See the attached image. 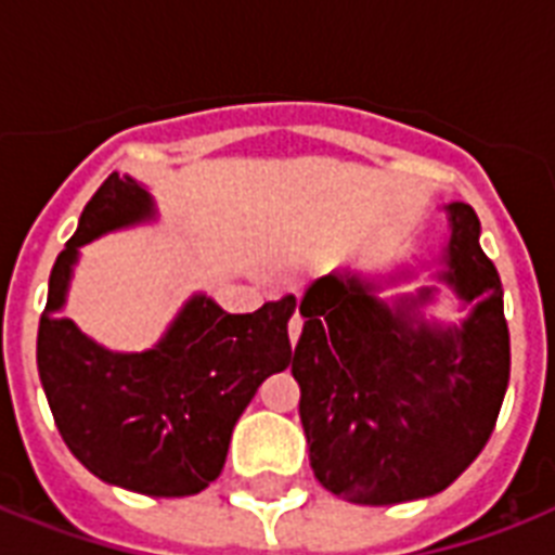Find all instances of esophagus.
Returning <instances> with one entry per match:
<instances>
[{"label": "esophagus", "mask_w": 555, "mask_h": 555, "mask_svg": "<svg viewBox=\"0 0 555 555\" xmlns=\"http://www.w3.org/2000/svg\"><path fill=\"white\" fill-rule=\"evenodd\" d=\"M299 334H302V317H299V311L291 317V322H287V337H291V343L296 346V339H299Z\"/></svg>", "instance_id": "esophagus-1"}]
</instances>
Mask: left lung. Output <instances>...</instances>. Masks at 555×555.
I'll return each instance as SVG.
<instances>
[{
  "label": "left lung",
  "mask_w": 555,
  "mask_h": 555,
  "mask_svg": "<svg viewBox=\"0 0 555 555\" xmlns=\"http://www.w3.org/2000/svg\"><path fill=\"white\" fill-rule=\"evenodd\" d=\"M438 282L473 311L461 325L421 317L435 287L379 299V282L334 270L308 285L294 371L317 481L388 507L447 490L487 447L509 383V331L481 221L452 201ZM397 279V276H395Z\"/></svg>",
  "instance_id": "left-lung-1"
}]
</instances>
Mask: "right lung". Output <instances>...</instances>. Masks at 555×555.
<instances>
[{
	"label": "right lung",
	"mask_w": 555,
	"mask_h": 555,
	"mask_svg": "<svg viewBox=\"0 0 555 555\" xmlns=\"http://www.w3.org/2000/svg\"><path fill=\"white\" fill-rule=\"evenodd\" d=\"M152 218L155 201L129 176L112 172L91 195L48 279L37 369L65 447L91 475L141 495L181 499L221 475L235 421L256 388L291 363L296 299L227 313L195 294L150 351L98 346L63 317L80 247Z\"/></svg>",
	"instance_id": "add662e5"
}]
</instances>
